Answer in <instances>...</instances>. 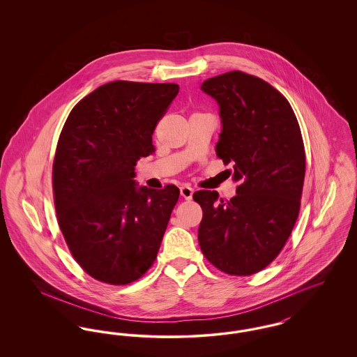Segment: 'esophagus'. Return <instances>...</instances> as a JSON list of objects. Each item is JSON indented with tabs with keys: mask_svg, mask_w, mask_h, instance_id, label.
Returning <instances> with one entry per match:
<instances>
[{
	"mask_svg": "<svg viewBox=\"0 0 357 357\" xmlns=\"http://www.w3.org/2000/svg\"><path fill=\"white\" fill-rule=\"evenodd\" d=\"M192 194H194V190H192V187H181V195H182L185 199H188V201H190V199L192 198Z\"/></svg>",
	"mask_w": 357,
	"mask_h": 357,
	"instance_id": "1",
	"label": "esophagus"
}]
</instances>
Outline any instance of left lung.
Instances as JSON below:
<instances>
[{
	"instance_id": "1",
	"label": "left lung",
	"mask_w": 357,
	"mask_h": 357,
	"mask_svg": "<svg viewBox=\"0 0 357 357\" xmlns=\"http://www.w3.org/2000/svg\"><path fill=\"white\" fill-rule=\"evenodd\" d=\"M201 89L220 107L215 153L233 165L227 171L238 187L227 202L217 191L194 192L204 211L199 246L222 272L250 275L278 255L298 217L303 136L288 100L259 77L231 70L204 80Z\"/></svg>"
}]
</instances>
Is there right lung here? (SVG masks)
Segmentation results:
<instances>
[{
    "label": "right lung",
    "instance_id": "1",
    "mask_svg": "<svg viewBox=\"0 0 357 357\" xmlns=\"http://www.w3.org/2000/svg\"><path fill=\"white\" fill-rule=\"evenodd\" d=\"M179 85L111 82L77 102L59 137L53 192L59 226L93 278L126 285L153 265L179 188L137 186L158 120Z\"/></svg>",
    "mask_w": 357,
    "mask_h": 357
}]
</instances>
